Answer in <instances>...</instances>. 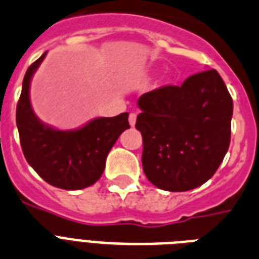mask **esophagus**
<instances>
[{
    "mask_svg": "<svg viewBox=\"0 0 259 259\" xmlns=\"http://www.w3.org/2000/svg\"><path fill=\"white\" fill-rule=\"evenodd\" d=\"M128 121H130V125H131V127H134L136 123V113H130Z\"/></svg>",
    "mask_w": 259,
    "mask_h": 259,
    "instance_id": "esophagus-1",
    "label": "esophagus"
}]
</instances>
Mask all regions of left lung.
<instances>
[{
	"label": "left lung",
	"instance_id": "1",
	"mask_svg": "<svg viewBox=\"0 0 259 259\" xmlns=\"http://www.w3.org/2000/svg\"><path fill=\"white\" fill-rule=\"evenodd\" d=\"M135 127L143 138L142 165L159 189L185 192L216 173L231 139L232 98L216 70L181 86L142 94Z\"/></svg>",
	"mask_w": 259,
	"mask_h": 259
}]
</instances>
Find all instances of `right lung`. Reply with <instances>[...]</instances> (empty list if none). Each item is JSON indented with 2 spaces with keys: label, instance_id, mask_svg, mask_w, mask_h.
Returning <instances> with one entry per match:
<instances>
[{
  "label": "right lung",
  "instance_id": "add662e5",
  "mask_svg": "<svg viewBox=\"0 0 259 259\" xmlns=\"http://www.w3.org/2000/svg\"><path fill=\"white\" fill-rule=\"evenodd\" d=\"M46 54L28 67L24 77L16 111L20 143L28 163L50 185L66 190L83 189L102 176L111 148L130 128L128 113L96 117L83 127L69 131L40 121L32 109L29 86Z\"/></svg>",
  "mask_w": 259,
  "mask_h": 259
}]
</instances>
